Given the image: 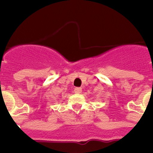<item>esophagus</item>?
<instances>
[{
  "label": "esophagus",
  "instance_id": "1",
  "mask_svg": "<svg viewBox=\"0 0 153 153\" xmlns=\"http://www.w3.org/2000/svg\"><path fill=\"white\" fill-rule=\"evenodd\" d=\"M74 92H75L76 93H82V88H80V87H76V88H75V90H74Z\"/></svg>",
  "mask_w": 153,
  "mask_h": 153
}]
</instances>
